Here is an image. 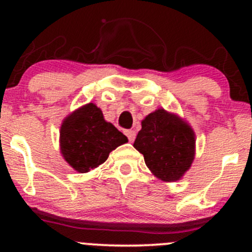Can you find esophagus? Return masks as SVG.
<instances>
[{
	"mask_svg": "<svg viewBox=\"0 0 252 252\" xmlns=\"http://www.w3.org/2000/svg\"><path fill=\"white\" fill-rule=\"evenodd\" d=\"M124 134L126 135V137H128V140L130 141V142H132V141L135 140V137H136L135 130H126V131H124Z\"/></svg>",
	"mask_w": 252,
	"mask_h": 252,
	"instance_id": "1",
	"label": "esophagus"
}]
</instances>
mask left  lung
Segmentation results:
<instances>
[{
  "mask_svg": "<svg viewBox=\"0 0 252 252\" xmlns=\"http://www.w3.org/2000/svg\"><path fill=\"white\" fill-rule=\"evenodd\" d=\"M134 147L143 154L154 175L163 181H176L194 158V132L178 116L158 109L142 121Z\"/></svg>",
  "mask_w": 252,
  "mask_h": 252,
  "instance_id": "8db88e82",
  "label": "left lung"
}]
</instances>
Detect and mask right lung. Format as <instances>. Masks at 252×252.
<instances>
[{"label":"right lung","mask_w":252,"mask_h":252,"mask_svg":"<svg viewBox=\"0 0 252 252\" xmlns=\"http://www.w3.org/2000/svg\"><path fill=\"white\" fill-rule=\"evenodd\" d=\"M126 142V135L105 122L102 110L94 103L66 117L60 129L62 154L79 173L90 172L105 162L110 153Z\"/></svg>","instance_id":"add662e5"}]
</instances>
